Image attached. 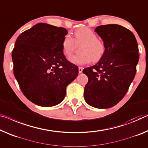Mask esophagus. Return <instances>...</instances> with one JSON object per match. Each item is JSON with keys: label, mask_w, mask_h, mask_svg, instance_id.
<instances>
[{"label": "esophagus", "mask_w": 148, "mask_h": 148, "mask_svg": "<svg viewBox=\"0 0 148 148\" xmlns=\"http://www.w3.org/2000/svg\"><path fill=\"white\" fill-rule=\"evenodd\" d=\"M83 69H84V68L82 67H79L78 68V72H79V73L81 74L83 71Z\"/></svg>", "instance_id": "1"}]
</instances>
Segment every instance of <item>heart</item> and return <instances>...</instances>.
<instances>
[{
	"label": "heart",
	"mask_w": 148,
	"mask_h": 148,
	"mask_svg": "<svg viewBox=\"0 0 148 148\" xmlns=\"http://www.w3.org/2000/svg\"><path fill=\"white\" fill-rule=\"evenodd\" d=\"M96 33L88 27L80 28L75 30L74 38L66 35L62 41V53L69 57L74 52L76 45H80V54L72 56L69 58L72 63L76 65H83L92 60L98 62L102 58L106 51L105 44L102 40L96 38Z\"/></svg>",
	"instance_id": "1"
}]
</instances>
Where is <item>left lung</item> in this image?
<instances>
[{"label":"left lung","mask_w":148,"mask_h":148,"mask_svg":"<svg viewBox=\"0 0 148 148\" xmlns=\"http://www.w3.org/2000/svg\"><path fill=\"white\" fill-rule=\"evenodd\" d=\"M95 32L103 40L106 51L96 64L82 71L88 78L84 99L92 107L109 108L124 97L134 80L138 46L133 33L122 26H99Z\"/></svg>","instance_id":"8db88e82"}]
</instances>
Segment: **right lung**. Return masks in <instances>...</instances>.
Here are the masks:
<instances>
[{"label":"right lung","instance_id":"right-lung-1","mask_svg":"<svg viewBox=\"0 0 148 148\" xmlns=\"http://www.w3.org/2000/svg\"><path fill=\"white\" fill-rule=\"evenodd\" d=\"M64 28L38 23L18 37L12 50L14 75L28 100L43 107L62 102L67 86L78 74L76 65L66 60L62 41Z\"/></svg>","mask_w":148,"mask_h":148}]
</instances>
